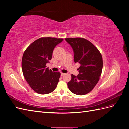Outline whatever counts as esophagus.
I'll return each mask as SVG.
<instances>
[{
  "label": "esophagus",
  "mask_w": 129,
  "mask_h": 129,
  "mask_svg": "<svg viewBox=\"0 0 129 129\" xmlns=\"http://www.w3.org/2000/svg\"><path fill=\"white\" fill-rule=\"evenodd\" d=\"M64 74H65L64 73H61V76H63V75H64Z\"/></svg>",
  "instance_id": "obj_1"
}]
</instances>
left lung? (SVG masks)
Masks as SVG:
<instances>
[{
	"mask_svg": "<svg viewBox=\"0 0 129 129\" xmlns=\"http://www.w3.org/2000/svg\"><path fill=\"white\" fill-rule=\"evenodd\" d=\"M73 50L75 63L81 64L77 76L72 74L67 83L69 90L77 95L90 92L99 81L103 67L102 55L91 42L82 38H66Z\"/></svg>",
	"mask_w": 129,
	"mask_h": 129,
	"instance_id": "8db88e82",
	"label": "left lung"
}]
</instances>
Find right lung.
Instances as JSON below:
<instances>
[{
  "mask_svg": "<svg viewBox=\"0 0 129 129\" xmlns=\"http://www.w3.org/2000/svg\"><path fill=\"white\" fill-rule=\"evenodd\" d=\"M63 39L41 38L32 42L25 51L22 58V70L30 87L39 94H48L56 88L61 73L54 72L46 64L52 59L56 46Z\"/></svg>",
  "mask_w": 129,
  "mask_h": 129,
  "instance_id": "right-lung-1",
  "label": "right lung"
}]
</instances>
